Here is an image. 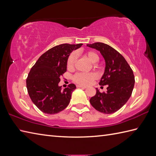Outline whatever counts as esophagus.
<instances>
[{
  "label": "esophagus",
  "instance_id": "34e87169",
  "mask_svg": "<svg viewBox=\"0 0 156 156\" xmlns=\"http://www.w3.org/2000/svg\"><path fill=\"white\" fill-rule=\"evenodd\" d=\"M78 88H86L87 87H85V86H82V85H77L76 86Z\"/></svg>",
  "mask_w": 156,
  "mask_h": 156
}]
</instances>
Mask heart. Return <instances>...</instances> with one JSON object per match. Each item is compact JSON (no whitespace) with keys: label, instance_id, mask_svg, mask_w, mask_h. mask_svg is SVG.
Returning a JSON list of instances; mask_svg holds the SVG:
<instances>
[{"label":"heart","instance_id":"1","mask_svg":"<svg viewBox=\"0 0 156 156\" xmlns=\"http://www.w3.org/2000/svg\"><path fill=\"white\" fill-rule=\"evenodd\" d=\"M85 56L87 58L89 61L92 64H96L99 60V57L97 53L93 51H89L85 53ZM76 59H77V54L76 52H72L69 55L67 60V67L68 69H72L74 67ZM97 76L94 73H82L78 72L73 76V80L76 83L82 85H87L96 78Z\"/></svg>","mask_w":156,"mask_h":156}]
</instances>
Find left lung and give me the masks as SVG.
<instances>
[{
  "label": "left lung",
  "mask_w": 156,
  "mask_h": 156,
  "mask_svg": "<svg viewBox=\"0 0 156 156\" xmlns=\"http://www.w3.org/2000/svg\"><path fill=\"white\" fill-rule=\"evenodd\" d=\"M87 45L100 51L104 58L105 69L99 84L107 85V92L101 93L97 88V93L90 99V102L99 112L113 113L131 96L135 84L133 70L123 56L110 45L101 42Z\"/></svg>",
  "instance_id": "8db88e82"
}]
</instances>
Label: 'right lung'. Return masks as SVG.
<instances>
[{"mask_svg": "<svg viewBox=\"0 0 156 156\" xmlns=\"http://www.w3.org/2000/svg\"><path fill=\"white\" fill-rule=\"evenodd\" d=\"M82 45H56L42 54L31 68L26 80L27 91L32 102L44 113H58L69 105L76 86L70 84L62 90L58 84L67 69L70 53Z\"/></svg>", "mask_w": 156, "mask_h": 156, "instance_id": "right-lung-1", "label": "right lung"}]
</instances>
